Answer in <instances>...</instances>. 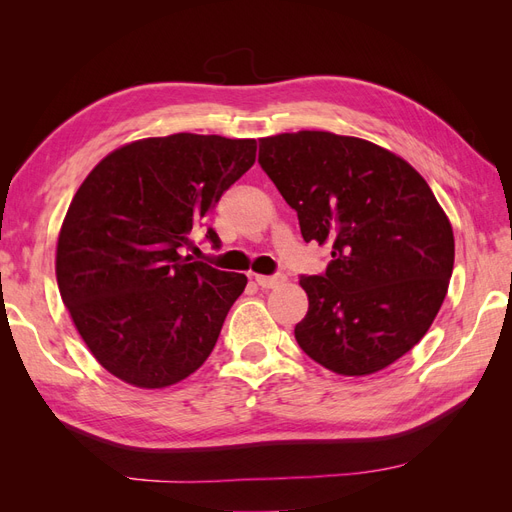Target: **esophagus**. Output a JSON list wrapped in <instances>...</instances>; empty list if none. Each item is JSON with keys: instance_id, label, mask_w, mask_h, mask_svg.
Returning <instances> with one entry per match:
<instances>
[{"instance_id": "1", "label": "esophagus", "mask_w": 512, "mask_h": 512, "mask_svg": "<svg viewBox=\"0 0 512 512\" xmlns=\"http://www.w3.org/2000/svg\"><path fill=\"white\" fill-rule=\"evenodd\" d=\"M256 284L260 288H280L286 284V275H256Z\"/></svg>"}]
</instances>
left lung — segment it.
Returning <instances> with one entry per match:
<instances>
[{
  "label": "left lung",
  "mask_w": 512,
  "mask_h": 512,
  "mask_svg": "<svg viewBox=\"0 0 512 512\" xmlns=\"http://www.w3.org/2000/svg\"><path fill=\"white\" fill-rule=\"evenodd\" d=\"M258 162L297 211L305 241L331 245L301 277V350L339 376H369L412 350L438 316L455 237L427 181L356 136L301 130L260 138Z\"/></svg>",
  "instance_id": "obj_1"
}]
</instances>
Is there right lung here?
Returning a JSON list of instances; mask_svg holds the SVG:
<instances>
[{
	"mask_svg": "<svg viewBox=\"0 0 512 512\" xmlns=\"http://www.w3.org/2000/svg\"><path fill=\"white\" fill-rule=\"evenodd\" d=\"M254 162V138L153 136L108 153L76 190L57 239V286L108 374L166 389L207 361L247 277L183 247ZM207 239L220 243L213 228Z\"/></svg>",
	"mask_w": 512,
	"mask_h": 512,
	"instance_id": "add662e5",
	"label": "right lung"
}]
</instances>
